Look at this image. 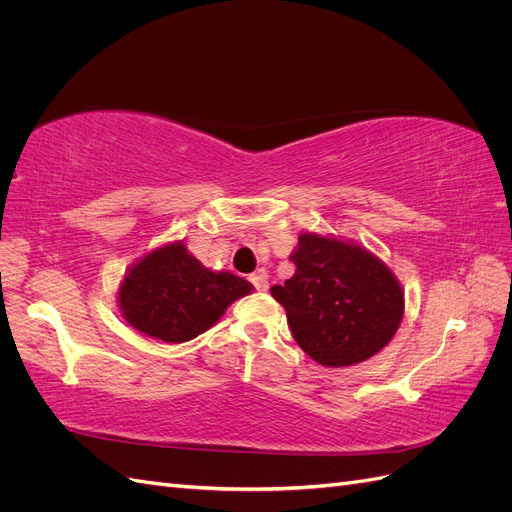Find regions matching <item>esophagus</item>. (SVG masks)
<instances>
[{"label": "esophagus", "instance_id": "obj_1", "mask_svg": "<svg viewBox=\"0 0 512 512\" xmlns=\"http://www.w3.org/2000/svg\"><path fill=\"white\" fill-rule=\"evenodd\" d=\"M250 282L254 284V288L256 290H260V292H265L267 288H269V277H267V273L265 271H258V273H254L252 277H250Z\"/></svg>", "mask_w": 512, "mask_h": 512}]
</instances>
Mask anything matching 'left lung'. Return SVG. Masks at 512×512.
Listing matches in <instances>:
<instances>
[{
  "instance_id": "8db88e82",
  "label": "left lung",
  "mask_w": 512,
  "mask_h": 512,
  "mask_svg": "<svg viewBox=\"0 0 512 512\" xmlns=\"http://www.w3.org/2000/svg\"><path fill=\"white\" fill-rule=\"evenodd\" d=\"M294 275L271 294L286 309L292 337L324 367H348L378 354L404 318V290L367 247L301 232L290 254Z\"/></svg>"
}]
</instances>
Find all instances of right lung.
Listing matches in <instances>:
<instances>
[{
    "mask_svg": "<svg viewBox=\"0 0 512 512\" xmlns=\"http://www.w3.org/2000/svg\"><path fill=\"white\" fill-rule=\"evenodd\" d=\"M252 290L235 273L207 269L183 241H175L134 262L119 284L117 303L136 331L181 344L211 329L230 303Z\"/></svg>",
    "mask_w": 512,
    "mask_h": 512,
    "instance_id": "right-lung-1",
    "label": "right lung"
}]
</instances>
